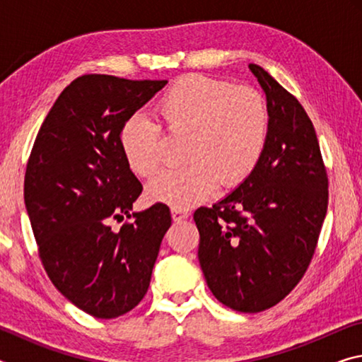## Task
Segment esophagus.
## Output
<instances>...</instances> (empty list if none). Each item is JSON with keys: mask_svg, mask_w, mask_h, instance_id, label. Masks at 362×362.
<instances>
[{"mask_svg": "<svg viewBox=\"0 0 362 362\" xmlns=\"http://www.w3.org/2000/svg\"><path fill=\"white\" fill-rule=\"evenodd\" d=\"M170 214H173L174 222H182V220H185L188 217V212L185 209H177V207H173Z\"/></svg>", "mask_w": 362, "mask_h": 362, "instance_id": "34e87169", "label": "esophagus"}]
</instances>
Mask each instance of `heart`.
<instances>
[{
  "mask_svg": "<svg viewBox=\"0 0 362 362\" xmlns=\"http://www.w3.org/2000/svg\"><path fill=\"white\" fill-rule=\"evenodd\" d=\"M170 136H185L182 168L150 182L148 196L177 209L198 204L216 183L233 187L254 173L265 151L269 108L260 90L226 79L188 75L170 84L156 103ZM119 145L132 173L150 177L164 158L161 126L142 113L127 116Z\"/></svg>",
  "mask_w": 362,
  "mask_h": 362,
  "instance_id": "heart-1",
  "label": "heart"
}]
</instances>
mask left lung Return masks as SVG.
I'll return each instance as SVG.
<instances>
[{"label": "left lung", "instance_id": "left-lung-1", "mask_svg": "<svg viewBox=\"0 0 362 362\" xmlns=\"http://www.w3.org/2000/svg\"><path fill=\"white\" fill-rule=\"evenodd\" d=\"M269 108L265 151L254 173L212 207L193 214L198 259L220 303L259 313L296 287L320 240L329 179L310 116L296 97L250 64Z\"/></svg>", "mask_w": 362, "mask_h": 362}]
</instances>
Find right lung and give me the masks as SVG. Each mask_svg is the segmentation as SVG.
<instances>
[{"label":"right lung","instance_id":"obj_1","mask_svg":"<svg viewBox=\"0 0 362 362\" xmlns=\"http://www.w3.org/2000/svg\"><path fill=\"white\" fill-rule=\"evenodd\" d=\"M166 79L83 75L66 86L35 139L23 198L49 279L94 317L112 320L148 291L170 211L132 204L142 183L127 166L119 129ZM132 218L119 232L110 219Z\"/></svg>","mask_w":362,"mask_h":362}]
</instances>
